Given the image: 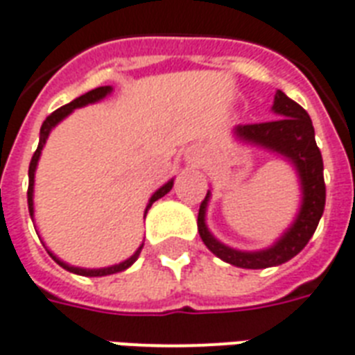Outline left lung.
I'll return each mask as SVG.
<instances>
[{
	"label": "left lung",
	"mask_w": 355,
	"mask_h": 355,
	"mask_svg": "<svg viewBox=\"0 0 355 355\" xmlns=\"http://www.w3.org/2000/svg\"><path fill=\"white\" fill-rule=\"evenodd\" d=\"M272 111L279 118L270 122L237 125L235 135L244 142L279 153L295 164L302 185V205L293 226L270 248L259 252H241L216 241L205 226V209L211 192H207L198 213V232L203 244L216 257L239 268H254V270L268 268V266L282 265L300 254L317 230L326 203L322 155L315 142L311 118L304 107L287 98L282 90H277L274 96Z\"/></svg>",
	"instance_id": "1"
}]
</instances>
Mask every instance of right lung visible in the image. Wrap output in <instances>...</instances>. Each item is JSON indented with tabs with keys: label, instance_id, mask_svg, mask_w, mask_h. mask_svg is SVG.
Masks as SVG:
<instances>
[{
	"label": "right lung",
	"instance_id": "1",
	"mask_svg": "<svg viewBox=\"0 0 355 355\" xmlns=\"http://www.w3.org/2000/svg\"><path fill=\"white\" fill-rule=\"evenodd\" d=\"M111 87H98V89L90 90V92H87V94L79 96V98H76L73 101H70V103H66V105H62L60 109H57V111H53L51 114H49L46 120H44L42 128H40V140H38V148L37 152L33 153L31 157V163H29V189H27V205H29V215H31L33 218V213H35V209H33V187H35V170H37V164H38V159H40V153H42V148L44 144H46V140H48L49 137V131L57 125V123L62 120V118H66L70 112L73 111V109H78V107H83V105H89V103H94V101H100L103 100L107 94H111ZM172 185H174V180H170L168 183H164L159 191L153 192V196L150 198V202H148L146 205V211H144V216H146L148 209L152 207L153 202H157L159 198H163L166 192H170V189H172ZM140 250H142V246H140L137 252H135L129 259L122 261V263H118V265H112V266H107V268H79V266H72V265H66L64 261H60L59 257H55L51 252L48 250V254L53 257L57 263H59L62 268H66L68 272H73V274H79V276H90V277H100V276H109V274H116V272H122L125 270V268H129V266L133 265L135 261H137V257H139Z\"/></svg>",
	"mask_w": 355,
	"mask_h": 355
}]
</instances>
